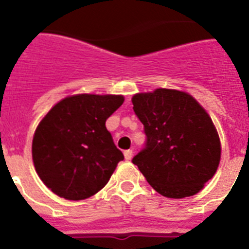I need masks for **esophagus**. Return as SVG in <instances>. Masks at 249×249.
Instances as JSON below:
<instances>
[{
    "label": "esophagus",
    "mask_w": 249,
    "mask_h": 249,
    "mask_svg": "<svg viewBox=\"0 0 249 249\" xmlns=\"http://www.w3.org/2000/svg\"><path fill=\"white\" fill-rule=\"evenodd\" d=\"M132 156H133V152H132V149H128V151H124V158H126L127 160H132Z\"/></svg>",
    "instance_id": "obj_1"
}]
</instances>
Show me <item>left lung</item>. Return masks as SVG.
<instances>
[{
    "label": "left lung",
    "mask_w": 249,
    "mask_h": 249,
    "mask_svg": "<svg viewBox=\"0 0 249 249\" xmlns=\"http://www.w3.org/2000/svg\"><path fill=\"white\" fill-rule=\"evenodd\" d=\"M132 103L147 136L132 162L152 188L167 198L203 190L221 160V140L206 109L190 93L171 89L136 93Z\"/></svg>",
    "instance_id": "obj_1"
}]
</instances>
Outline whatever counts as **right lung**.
<instances>
[{"instance_id": "right-lung-1", "label": "right lung", "mask_w": 249, "mask_h": 249, "mask_svg": "<svg viewBox=\"0 0 249 249\" xmlns=\"http://www.w3.org/2000/svg\"><path fill=\"white\" fill-rule=\"evenodd\" d=\"M123 101L122 94H72L45 114L35 131L32 160L54 195L81 201L107 184L123 155L106 121Z\"/></svg>"}]
</instances>
